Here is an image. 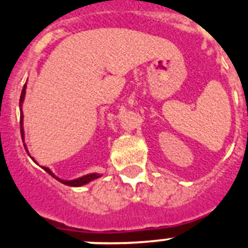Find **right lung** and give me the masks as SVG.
Masks as SVG:
<instances>
[{"instance_id": "add662e5", "label": "right lung", "mask_w": 248, "mask_h": 248, "mask_svg": "<svg viewBox=\"0 0 248 248\" xmlns=\"http://www.w3.org/2000/svg\"><path fill=\"white\" fill-rule=\"evenodd\" d=\"M25 94H26V84L25 87H23V89H22L21 98H19V108H21V111H22V103H23V99H25ZM21 135H22V140H23V137H25V131H23V114H21ZM25 149H26V145H25ZM26 151H27V149H26ZM42 168L45 171H47L48 174L50 175V176H53L54 179H57L58 181H61V183L68 186H82V185H85V184L91 183L92 180H95V179L100 177L99 174H88V175H84V176L82 177H78V179H76V180H62V179H58V177H57L53 172L50 171L48 168H46V166H42Z\"/></svg>"}]
</instances>
